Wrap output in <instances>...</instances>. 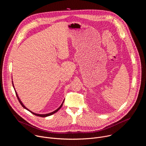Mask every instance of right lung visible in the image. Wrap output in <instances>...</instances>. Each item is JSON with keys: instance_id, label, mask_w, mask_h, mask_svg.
<instances>
[{"instance_id": "obj_1", "label": "right lung", "mask_w": 146, "mask_h": 146, "mask_svg": "<svg viewBox=\"0 0 146 146\" xmlns=\"http://www.w3.org/2000/svg\"><path fill=\"white\" fill-rule=\"evenodd\" d=\"M13 87H14V85H13ZM14 90H15V89H14ZM15 94H16V96H17V99H18V101H19V102L20 103V104L21 105V106L24 108H25V109H27V110H28L29 111H30L31 113H32V114H33L34 115H37V116H38V117H48V116H50V115H52L53 114H54V113H55L56 112H57L61 108H62V105H63V103H64V102H62V103L61 104V105L59 106V108H58L56 110H55L54 111H53V112H52V113H48V114H36V113H33L32 111H31V110H29V109H28L24 105H23V103H22V102L21 101V100L19 99V97H18V95H17V92L15 91Z\"/></svg>"}]
</instances>
